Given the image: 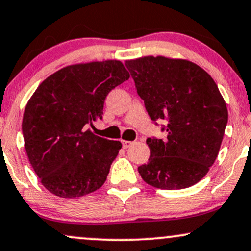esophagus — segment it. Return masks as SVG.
Here are the masks:
<instances>
[{"label":"esophagus","instance_id":"1","mask_svg":"<svg viewBox=\"0 0 251 251\" xmlns=\"http://www.w3.org/2000/svg\"><path fill=\"white\" fill-rule=\"evenodd\" d=\"M122 143H123L124 149H127V148H129V146L133 145V142H129V140H122Z\"/></svg>","mask_w":251,"mask_h":251}]
</instances>
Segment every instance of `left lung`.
Wrapping results in <instances>:
<instances>
[{
	"label": "left lung",
	"mask_w": 251,
	"mask_h": 251,
	"mask_svg": "<svg viewBox=\"0 0 251 251\" xmlns=\"http://www.w3.org/2000/svg\"><path fill=\"white\" fill-rule=\"evenodd\" d=\"M137 93L153 122L168 120L165 139L148 138L149 163L138 168L158 189L190 188L217 158L227 108L217 85L203 68L183 59L144 56L125 62Z\"/></svg>",
	"instance_id": "1"
}]
</instances>
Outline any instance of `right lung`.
<instances>
[{
	"label": "right lung",
	"instance_id": "add662e5",
	"mask_svg": "<svg viewBox=\"0 0 251 251\" xmlns=\"http://www.w3.org/2000/svg\"><path fill=\"white\" fill-rule=\"evenodd\" d=\"M118 60L67 66L43 80L25 106L22 132L29 162L53 195L75 198L101 188L122 143L86 129L109 92L128 80Z\"/></svg>",
	"mask_w": 251,
	"mask_h": 251
}]
</instances>
